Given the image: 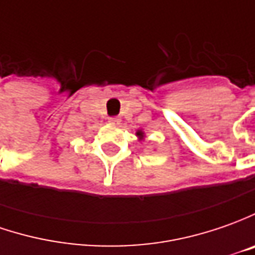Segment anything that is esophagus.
Returning a JSON list of instances; mask_svg holds the SVG:
<instances>
[{
    "label": "esophagus",
    "mask_w": 255,
    "mask_h": 255,
    "mask_svg": "<svg viewBox=\"0 0 255 255\" xmlns=\"http://www.w3.org/2000/svg\"><path fill=\"white\" fill-rule=\"evenodd\" d=\"M109 123H110V124H114V126H119L120 123H121V119H119V117H110V119H109Z\"/></svg>",
    "instance_id": "esophagus-1"
}]
</instances>
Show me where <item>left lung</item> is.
Returning a JSON list of instances; mask_svg holds the SVG:
<instances>
[{"label":"left lung","instance_id":"left-lung-1","mask_svg":"<svg viewBox=\"0 0 255 255\" xmlns=\"http://www.w3.org/2000/svg\"><path fill=\"white\" fill-rule=\"evenodd\" d=\"M136 135L139 136V138H142V136H144V132H142V131H138V132H136Z\"/></svg>","mask_w":255,"mask_h":255}]
</instances>
